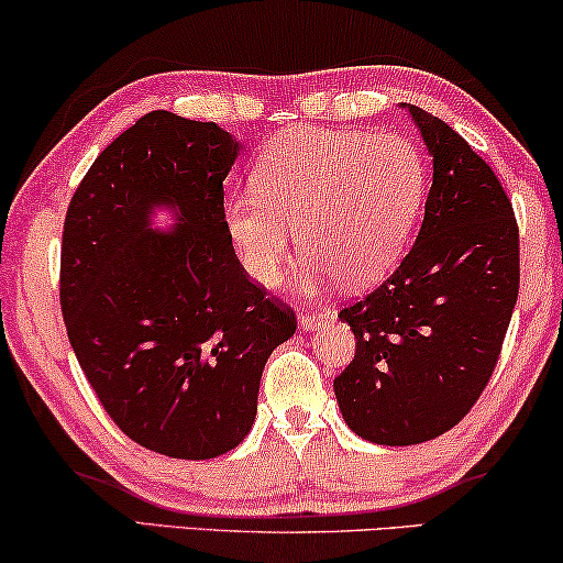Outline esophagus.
Listing matches in <instances>:
<instances>
[{"label":"esophagus","mask_w":563,"mask_h":563,"mask_svg":"<svg viewBox=\"0 0 563 563\" xmlns=\"http://www.w3.org/2000/svg\"><path fill=\"white\" fill-rule=\"evenodd\" d=\"M328 320H333V312L328 307H318V310L299 314V330H318Z\"/></svg>","instance_id":"esophagus-1"}]
</instances>
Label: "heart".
Segmentation results:
<instances>
[{
	"mask_svg": "<svg viewBox=\"0 0 563 563\" xmlns=\"http://www.w3.org/2000/svg\"><path fill=\"white\" fill-rule=\"evenodd\" d=\"M253 184L225 202L238 258L253 282L272 287L299 228L310 258L297 282L312 291L333 274L366 287L397 264L420 218L428 172L407 137L302 128L268 143Z\"/></svg>",
	"mask_w": 563,
	"mask_h": 563,
	"instance_id": "obj_1",
	"label": "heart"
}]
</instances>
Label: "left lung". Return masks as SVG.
Segmentation results:
<instances>
[{
	"label": "left lung",
	"instance_id": "obj_1",
	"mask_svg": "<svg viewBox=\"0 0 563 563\" xmlns=\"http://www.w3.org/2000/svg\"><path fill=\"white\" fill-rule=\"evenodd\" d=\"M433 158L418 241L379 289L338 314L356 356L333 382L353 433L433 441L487 387L520 287V238L497 176L443 120L405 104Z\"/></svg>",
	"mask_w": 563,
	"mask_h": 563
}]
</instances>
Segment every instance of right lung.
I'll return each mask as SVG.
<instances>
[{
  "instance_id": "1",
  "label": "right lung",
  "mask_w": 563,
  "mask_h": 563,
  "mask_svg": "<svg viewBox=\"0 0 563 563\" xmlns=\"http://www.w3.org/2000/svg\"><path fill=\"white\" fill-rule=\"evenodd\" d=\"M241 141L156 110L107 145L74 191L60 245L68 341L118 428L172 459L249 435L258 384L295 312L249 282L222 181ZM156 211L175 225H152Z\"/></svg>"
}]
</instances>
